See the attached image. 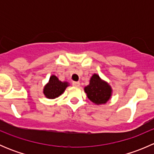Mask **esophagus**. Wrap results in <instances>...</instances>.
I'll return each instance as SVG.
<instances>
[{"mask_svg": "<svg viewBox=\"0 0 154 154\" xmlns=\"http://www.w3.org/2000/svg\"><path fill=\"white\" fill-rule=\"evenodd\" d=\"M72 85H73V86H74L78 87V86H80V82H73Z\"/></svg>", "mask_w": 154, "mask_h": 154, "instance_id": "1", "label": "esophagus"}]
</instances>
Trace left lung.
Instances as JSON below:
<instances>
[{
    "instance_id": "8db88e82",
    "label": "left lung",
    "mask_w": 154,
    "mask_h": 154,
    "mask_svg": "<svg viewBox=\"0 0 154 154\" xmlns=\"http://www.w3.org/2000/svg\"><path fill=\"white\" fill-rule=\"evenodd\" d=\"M84 91L88 98L97 105L105 104L111 98L112 94V87L97 74L91 76L89 84L85 87Z\"/></svg>"
}]
</instances>
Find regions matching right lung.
Listing matches in <instances>:
<instances>
[{"label": "right lung", "mask_w": 154, "mask_h": 154, "mask_svg": "<svg viewBox=\"0 0 154 154\" xmlns=\"http://www.w3.org/2000/svg\"><path fill=\"white\" fill-rule=\"evenodd\" d=\"M69 86L68 82H62L55 75L51 76L49 81L43 88V93L48 99H54L61 95Z\"/></svg>", "instance_id": "obj_1"}]
</instances>
